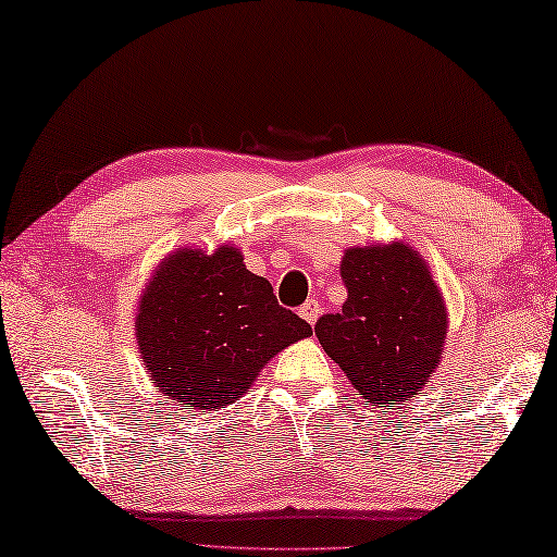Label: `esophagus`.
Wrapping results in <instances>:
<instances>
[{
    "mask_svg": "<svg viewBox=\"0 0 557 557\" xmlns=\"http://www.w3.org/2000/svg\"><path fill=\"white\" fill-rule=\"evenodd\" d=\"M319 313H321V305L317 299H309V301H305V305H301V309H299V317L305 319L309 326H313V323H317V319H319Z\"/></svg>",
    "mask_w": 557,
    "mask_h": 557,
    "instance_id": "obj_1",
    "label": "esophagus"
}]
</instances>
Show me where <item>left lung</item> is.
Returning <instances> with one entry per match:
<instances>
[{
    "instance_id": "1",
    "label": "left lung",
    "mask_w": 557,
    "mask_h": 557,
    "mask_svg": "<svg viewBox=\"0 0 557 557\" xmlns=\"http://www.w3.org/2000/svg\"><path fill=\"white\" fill-rule=\"evenodd\" d=\"M348 299L317 321L321 348L372 407L417 397L438 368L448 313L429 265L407 244L348 248Z\"/></svg>"
}]
</instances>
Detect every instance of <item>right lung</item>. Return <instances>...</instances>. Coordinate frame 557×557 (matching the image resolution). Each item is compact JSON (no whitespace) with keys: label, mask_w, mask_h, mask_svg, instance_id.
<instances>
[{"label":"right lung","mask_w":557,"mask_h":557,"mask_svg":"<svg viewBox=\"0 0 557 557\" xmlns=\"http://www.w3.org/2000/svg\"><path fill=\"white\" fill-rule=\"evenodd\" d=\"M311 336V326L277 305L272 285L252 275L234 246L180 248L160 262L136 313L140 358L175 404L216 411L250 389L270 358Z\"/></svg>","instance_id":"obj_1"}]
</instances>
